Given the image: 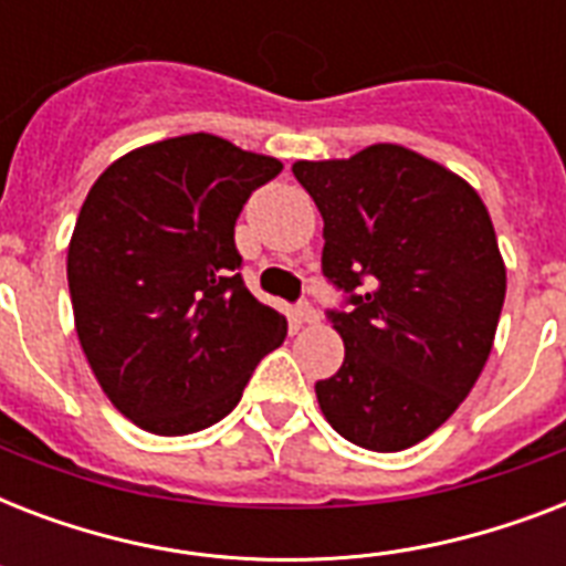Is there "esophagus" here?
<instances>
[{
    "label": "esophagus",
    "instance_id": "esophagus-1",
    "mask_svg": "<svg viewBox=\"0 0 566 566\" xmlns=\"http://www.w3.org/2000/svg\"><path fill=\"white\" fill-rule=\"evenodd\" d=\"M293 317H296V323H300V326H314V323L319 319V314H317V308L311 305V302H300V305L293 308Z\"/></svg>",
    "mask_w": 566,
    "mask_h": 566
}]
</instances>
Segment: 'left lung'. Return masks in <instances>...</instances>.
<instances>
[{
  "mask_svg": "<svg viewBox=\"0 0 566 566\" xmlns=\"http://www.w3.org/2000/svg\"><path fill=\"white\" fill-rule=\"evenodd\" d=\"M323 213V275L340 370L314 385L332 429L399 452L455 413L491 355L505 264L482 196L438 161L376 144L340 161H296Z\"/></svg>",
  "mask_w": 566,
  "mask_h": 566,
  "instance_id": "1",
  "label": "left lung"
}]
</instances>
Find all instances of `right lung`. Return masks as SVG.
<instances>
[{
  "label": "right lung",
  "instance_id": "1",
  "mask_svg": "<svg viewBox=\"0 0 566 566\" xmlns=\"http://www.w3.org/2000/svg\"><path fill=\"white\" fill-rule=\"evenodd\" d=\"M282 172L217 135L140 146L102 172L75 220V332L114 408L153 434H190L240 402L287 319L240 279L234 222Z\"/></svg>",
  "mask_w": 566,
  "mask_h": 566
}]
</instances>
